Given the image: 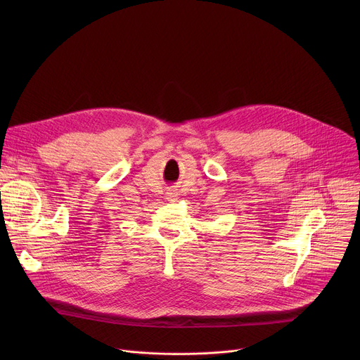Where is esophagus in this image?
I'll return each mask as SVG.
<instances>
[{"instance_id":"1","label":"esophagus","mask_w":360,"mask_h":360,"mask_svg":"<svg viewBox=\"0 0 360 360\" xmlns=\"http://www.w3.org/2000/svg\"><path fill=\"white\" fill-rule=\"evenodd\" d=\"M167 199H169V200H175L176 199V193L172 191V192H169L168 193V198Z\"/></svg>"}]
</instances>
